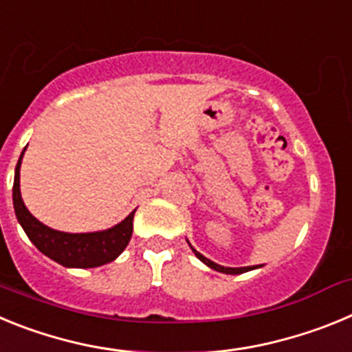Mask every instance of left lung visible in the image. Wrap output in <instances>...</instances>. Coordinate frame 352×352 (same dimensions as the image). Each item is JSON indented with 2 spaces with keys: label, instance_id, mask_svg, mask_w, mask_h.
Listing matches in <instances>:
<instances>
[{
  "label": "left lung",
  "instance_id": "left-lung-1",
  "mask_svg": "<svg viewBox=\"0 0 352 352\" xmlns=\"http://www.w3.org/2000/svg\"><path fill=\"white\" fill-rule=\"evenodd\" d=\"M186 243H188V239H186ZM188 245H190V243H188ZM190 248H192V252H194L195 257H197L199 261H203V263L206 264L208 268L214 270V272L227 273V275H239V273H247V272H252V270H256V268H257V266H245V268H227V266H220V264L213 263V261H211V259H208V257H204L203 254H201V252L195 250V248L192 247V245H190Z\"/></svg>",
  "mask_w": 352,
  "mask_h": 352
}]
</instances>
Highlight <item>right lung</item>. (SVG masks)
<instances>
[{
	"instance_id": "obj_1",
	"label": "right lung",
	"mask_w": 352,
	"mask_h": 352,
	"mask_svg": "<svg viewBox=\"0 0 352 352\" xmlns=\"http://www.w3.org/2000/svg\"><path fill=\"white\" fill-rule=\"evenodd\" d=\"M26 148L19 157L14 178V210L19 223L24 229L31 243L35 245L43 256L56 261L65 268H96L116 259L125 250L132 238L133 213L121 220L114 227L95 232H63L51 229L36 220L21 197V164Z\"/></svg>"
}]
</instances>
